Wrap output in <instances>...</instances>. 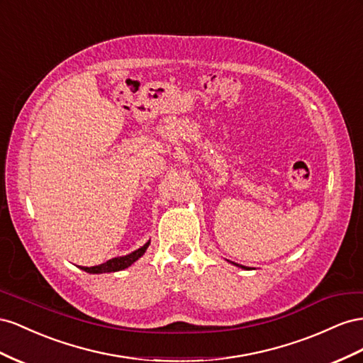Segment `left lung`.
<instances>
[{
    "instance_id": "8db88e82",
    "label": "left lung",
    "mask_w": 363,
    "mask_h": 363,
    "mask_svg": "<svg viewBox=\"0 0 363 363\" xmlns=\"http://www.w3.org/2000/svg\"><path fill=\"white\" fill-rule=\"evenodd\" d=\"M237 266H239V264H237ZM240 267H245V266H240Z\"/></svg>"
}]
</instances>
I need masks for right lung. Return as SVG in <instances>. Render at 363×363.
<instances>
[{
    "instance_id": "1",
    "label": "right lung",
    "mask_w": 363,
    "mask_h": 363,
    "mask_svg": "<svg viewBox=\"0 0 363 363\" xmlns=\"http://www.w3.org/2000/svg\"><path fill=\"white\" fill-rule=\"evenodd\" d=\"M149 243H146L144 246H141L140 250L133 251L129 255H124V257H117V258H112V260H108L106 263L99 264V266H92V267H80L84 269L85 272L88 274H105V272H117L121 271V269H126L129 267L133 262H137L138 258L146 252Z\"/></svg>"
}]
</instances>
